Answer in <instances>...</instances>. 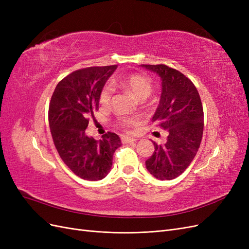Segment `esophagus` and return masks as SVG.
I'll return each mask as SVG.
<instances>
[{
	"label": "esophagus",
	"mask_w": 249,
	"mask_h": 249,
	"mask_svg": "<svg viewBox=\"0 0 249 249\" xmlns=\"http://www.w3.org/2000/svg\"><path fill=\"white\" fill-rule=\"evenodd\" d=\"M122 141H123V143H125V144H131V143H134L135 141H136V139H134L132 137L124 136V137H122Z\"/></svg>",
	"instance_id": "esophagus-1"
}]
</instances>
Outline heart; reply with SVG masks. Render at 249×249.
<instances>
[{
    "instance_id": "1",
    "label": "heart",
    "mask_w": 249,
    "mask_h": 249,
    "mask_svg": "<svg viewBox=\"0 0 249 249\" xmlns=\"http://www.w3.org/2000/svg\"><path fill=\"white\" fill-rule=\"evenodd\" d=\"M118 85L124 89L125 91L130 92L138 100H145L150 95L153 90V84L146 77L141 74H130L122 80L118 81ZM112 97V87L110 85H105L100 92V103L103 106H108ZM136 123L135 118H122L119 124L122 126H129Z\"/></svg>"
}]
</instances>
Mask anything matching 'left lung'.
Returning a JSON list of instances; mask_svg holds the SVG:
<instances>
[{
  "label": "left lung",
  "mask_w": 249,
  "mask_h": 249,
  "mask_svg": "<svg viewBox=\"0 0 249 249\" xmlns=\"http://www.w3.org/2000/svg\"><path fill=\"white\" fill-rule=\"evenodd\" d=\"M161 80V97L152 122L167 132L166 142H154L146 169L158 179H173L196 155L203 131V110L196 87L185 74L164 64H141Z\"/></svg>",
  "instance_id": "obj_1"
}]
</instances>
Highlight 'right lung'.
Instances as JSON below:
<instances>
[{"mask_svg": "<svg viewBox=\"0 0 249 249\" xmlns=\"http://www.w3.org/2000/svg\"><path fill=\"white\" fill-rule=\"evenodd\" d=\"M117 65L79 70L58 83L49 107V124L59 156L74 175L100 180L111 170L113 154L122 146L115 133L100 140L85 131L88 117L99 110L100 92Z\"/></svg>", "mask_w": 249, "mask_h": 249, "instance_id": "obj_1", "label": "right lung"}]
</instances>
